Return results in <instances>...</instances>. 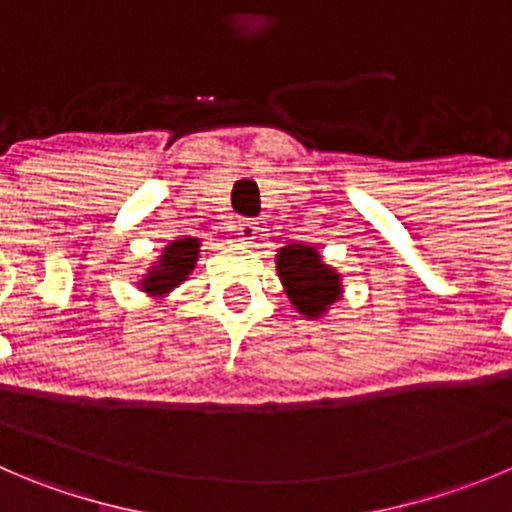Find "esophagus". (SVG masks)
I'll list each match as a JSON object with an SVG mask.
<instances>
[{
    "instance_id": "34e87169",
    "label": "esophagus",
    "mask_w": 512,
    "mask_h": 512,
    "mask_svg": "<svg viewBox=\"0 0 512 512\" xmlns=\"http://www.w3.org/2000/svg\"><path fill=\"white\" fill-rule=\"evenodd\" d=\"M238 241L243 243V246H253V241L259 238V223L253 221H243L241 226H238Z\"/></svg>"
}]
</instances>
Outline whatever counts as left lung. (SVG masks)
Wrapping results in <instances>:
<instances>
[{
  "mask_svg": "<svg viewBox=\"0 0 512 512\" xmlns=\"http://www.w3.org/2000/svg\"><path fill=\"white\" fill-rule=\"evenodd\" d=\"M276 271L291 306L306 319H321L342 299V274L324 264L314 246L289 243L276 253Z\"/></svg>",
  "mask_w": 512,
  "mask_h": 512,
  "instance_id": "obj_1",
  "label": "left lung"
}]
</instances>
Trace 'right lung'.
<instances>
[{"label": "right lung", "instance_id": "right-lung-1", "mask_svg": "<svg viewBox=\"0 0 512 512\" xmlns=\"http://www.w3.org/2000/svg\"><path fill=\"white\" fill-rule=\"evenodd\" d=\"M198 253H201V238L188 236L170 241L160 251L158 261H153L148 274H143V279L138 281L140 291H145L148 296L170 294L175 286L183 284L191 276V271L196 269Z\"/></svg>", "mask_w": 512, "mask_h": 512}]
</instances>
